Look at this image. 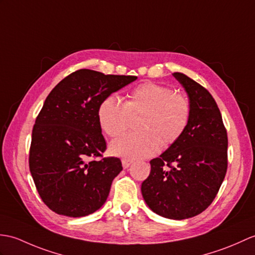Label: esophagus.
I'll list each match as a JSON object with an SVG mask.
<instances>
[{
  "label": "esophagus",
  "mask_w": 255,
  "mask_h": 255,
  "mask_svg": "<svg viewBox=\"0 0 255 255\" xmlns=\"http://www.w3.org/2000/svg\"><path fill=\"white\" fill-rule=\"evenodd\" d=\"M133 161H131V159H128V158H123L122 159V164H123V167L124 168H128L130 165L132 164Z\"/></svg>",
  "instance_id": "34e87169"
}]
</instances>
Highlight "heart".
<instances>
[{"instance_id": "1", "label": "heart", "mask_w": 255, "mask_h": 255, "mask_svg": "<svg viewBox=\"0 0 255 255\" xmlns=\"http://www.w3.org/2000/svg\"><path fill=\"white\" fill-rule=\"evenodd\" d=\"M141 131L128 133L112 142L111 152L128 158L151 156L163 144L176 143L190 122L189 100L169 87L156 82H143L129 93L123 102L117 97L106 98L99 106L98 118L103 131L111 138L129 128L132 116L140 115Z\"/></svg>"}]
</instances>
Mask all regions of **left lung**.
<instances>
[{
    "instance_id": "1",
    "label": "left lung",
    "mask_w": 255,
    "mask_h": 255,
    "mask_svg": "<svg viewBox=\"0 0 255 255\" xmlns=\"http://www.w3.org/2000/svg\"><path fill=\"white\" fill-rule=\"evenodd\" d=\"M174 76L190 100V122L176 143L151 159L141 192L156 214L186 220L208 209L218 193L227 171L228 138L212 94L185 74Z\"/></svg>"
}]
</instances>
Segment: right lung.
Here are the masks:
<instances>
[{
  "label": "right lung",
  "instance_id": "obj_1",
  "mask_svg": "<svg viewBox=\"0 0 255 255\" xmlns=\"http://www.w3.org/2000/svg\"><path fill=\"white\" fill-rule=\"evenodd\" d=\"M135 79L79 69L46 97L32 129L29 168L40 198L53 212L81 217L105 203L123 166L118 157L102 155L106 142L99 106Z\"/></svg>",
  "mask_w": 255,
  "mask_h": 255
}]
</instances>
